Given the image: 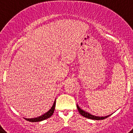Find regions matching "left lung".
Wrapping results in <instances>:
<instances>
[{"instance_id":"8db88e82","label":"left lung","mask_w":133,"mask_h":133,"mask_svg":"<svg viewBox=\"0 0 133 133\" xmlns=\"http://www.w3.org/2000/svg\"><path fill=\"white\" fill-rule=\"evenodd\" d=\"M77 109H78V112H79V113L81 114L82 116H83L84 117L89 118V119L103 120V119H104V118H107V117H109V116H110V115H108V116H105V117H98V116H95V115H91V114H90L89 112H87V111H84V110L81 109V108L79 107V106H78V104H77Z\"/></svg>"}]
</instances>
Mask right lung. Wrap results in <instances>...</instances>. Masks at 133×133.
Returning a JSON list of instances; mask_svg holds the SVG:
<instances>
[{
    "label": "right lung",
    "instance_id": "obj_1",
    "mask_svg": "<svg viewBox=\"0 0 133 133\" xmlns=\"http://www.w3.org/2000/svg\"><path fill=\"white\" fill-rule=\"evenodd\" d=\"M56 100L55 101V102H54L53 103V105H52V107L51 108H50V110L48 111V112H46V113H44V115H41V116H40V117H36V118H25L26 121H29L30 122H40V121H44V120L45 119H47L48 118H49V117H50L51 116H52V115H53V112L54 111H55V104H56Z\"/></svg>",
    "mask_w": 133,
    "mask_h": 133
}]
</instances>
